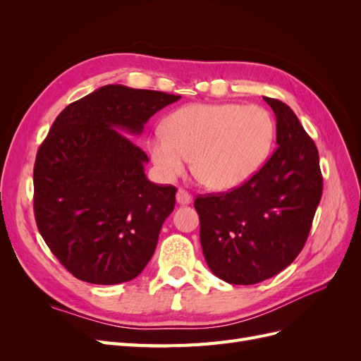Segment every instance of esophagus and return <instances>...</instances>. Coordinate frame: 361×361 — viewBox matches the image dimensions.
<instances>
[{
	"label": "esophagus",
	"mask_w": 361,
	"mask_h": 361,
	"mask_svg": "<svg viewBox=\"0 0 361 361\" xmlns=\"http://www.w3.org/2000/svg\"><path fill=\"white\" fill-rule=\"evenodd\" d=\"M176 202L179 204H190L192 202V197L191 194H188L185 190H178V194H176Z\"/></svg>",
	"instance_id": "esophagus-1"
}]
</instances>
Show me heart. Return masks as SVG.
Masks as SVG:
<instances>
[{"label":"heart","mask_w":361,"mask_h":361,"mask_svg":"<svg viewBox=\"0 0 361 361\" xmlns=\"http://www.w3.org/2000/svg\"><path fill=\"white\" fill-rule=\"evenodd\" d=\"M274 122L259 105L191 104L171 113L166 130L149 140V152L158 173L173 180L192 170L218 191L241 187L267 162Z\"/></svg>","instance_id":"heart-1"}]
</instances>
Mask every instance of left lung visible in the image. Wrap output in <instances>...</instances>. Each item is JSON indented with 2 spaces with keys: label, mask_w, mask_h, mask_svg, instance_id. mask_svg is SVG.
<instances>
[{
  "label": "left lung",
  "mask_w": 361,
  "mask_h": 361,
  "mask_svg": "<svg viewBox=\"0 0 361 361\" xmlns=\"http://www.w3.org/2000/svg\"><path fill=\"white\" fill-rule=\"evenodd\" d=\"M264 101L276 114L277 150L239 188L194 202L206 264L231 285H255L289 267L307 241L322 195L313 140L290 106Z\"/></svg>",
  "instance_id": "obj_1"
}]
</instances>
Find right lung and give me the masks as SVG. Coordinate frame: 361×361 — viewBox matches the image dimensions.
<instances>
[{
  "mask_svg": "<svg viewBox=\"0 0 361 361\" xmlns=\"http://www.w3.org/2000/svg\"><path fill=\"white\" fill-rule=\"evenodd\" d=\"M180 99L110 84L68 105L35 164V215L47 245L69 272L93 285L141 274L155 253L176 188L145 173L147 155L127 135Z\"/></svg>",
  "mask_w": 361,
  "mask_h": 361,
  "instance_id": "right-lung-1",
  "label": "right lung"
}]
</instances>
